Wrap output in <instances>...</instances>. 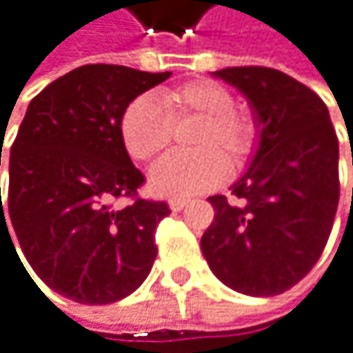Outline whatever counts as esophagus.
<instances>
[{
	"instance_id": "obj_1",
	"label": "esophagus",
	"mask_w": 353,
	"mask_h": 353,
	"mask_svg": "<svg viewBox=\"0 0 353 353\" xmlns=\"http://www.w3.org/2000/svg\"><path fill=\"white\" fill-rule=\"evenodd\" d=\"M186 205H188V201H184V199H171V201H169V209H171V211H175V213L182 211Z\"/></svg>"
}]
</instances>
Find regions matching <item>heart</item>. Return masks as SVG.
<instances>
[{
    "label": "heart",
    "mask_w": 353,
    "mask_h": 353,
    "mask_svg": "<svg viewBox=\"0 0 353 353\" xmlns=\"http://www.w3.org/2000/svg\"><path fill=\"white\" fill-rule=\"evenodd\" d=\"M234 94L215 80H190L167 88L159 103L140 94L121 113L119 132L136 161H150L171 142L175 123L201 119L190 136L194 152H171L150 169V190L167 199H186L219 186L256 150L259 128L248 111L234 107Z\"/></svg>",
    "instance_id": "obj_1"
}]
</instances>
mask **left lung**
<instances>
[{"mask_svg": "<svg viewBox=\"0 0 353 353\" xmlns=\"http://www.w3.org/2000/svg\"><path fill=\"white\" fill-rule=\"evenodd\" d=\"M250 103L259 146L232 186L236 203L211 196L215 219L201 248L221 283L246 296H277L321 259L339 203V142L323 99L263 65L213 72Z\"/></svg>", "mask_w": 353, "mask_h": 353, "instance_id": "left-lung-1", "label": "left lung"}]
</instances>
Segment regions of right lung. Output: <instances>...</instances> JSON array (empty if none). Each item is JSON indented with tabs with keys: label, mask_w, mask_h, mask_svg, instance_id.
Wrapping results in <instances>:
<instances>
[{
	"label": "right lung",
	"mask_w": 353,
	"mask_h": 353,
	"mask_svg": "<svg viewBox=\"0 0 353 353\" xmlns=\"http://www.w3.org/2000/svg\"><path fill=\"white\" fill-rule=\"evenodd\" d=\"M169 76L80 65L30 101L10 148L0 232L16 234L32 271L78 304L130 296L157 259L154 230L171 211L163 201L136 196L144 175L123 146L119 121L130 101ZM119 196L132 203L117 212L110 203Z\"/></svg>",
	"instance_id": "1"
}]
</instances>
